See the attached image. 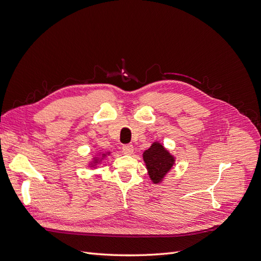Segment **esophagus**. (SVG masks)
I'll list each match as a JSON object with an SVG mask.
<instances>
[{
	"mask_svg": "<svg viewBox=\"0 0 261 261\" xmlns=\"http://www.w3.org/2000/svg\"><path fill=\"white\" fill-rule=\"evenodd\" d=\"M122 151L124 154H132L134 151V147L133 145H124L122 147Z\"/></svg>",
	"mask_w": 261,
	"mask_h": 261,
	"instance_id": "obj_1",
	"label": "esophagus"
}]
</instances>
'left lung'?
Returning a JSON list of instances; mask_svg holds the SVG:
<instances>
[{
	"mask_svg": "<svg viewBox=\"0 0 261 261\" xmlns=\"http://www.w3.org/2000/svg\"><path fill=\"white\" fill-rule=\"evenodd\" d=\"M148 174L153 184H159L163 180L167 173L172 169L175 162L169 150L165 149L160 143H153L143 154Z\"/></svg>",
	"mask_w": 261,
	"mask_h": 261,
	"instance_id": "8db88e82",
	"label": "left lung"
}]
</instances>
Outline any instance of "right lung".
Wrapping results in <instances>:
<instances>
[{
	"label": "right lung",
	"instance_id": "1",
	"mask_svg": "<svg viewBox=\"0 0 261 261\" xmlns=\"http://www.w3.org/2000/svg\"><path fill=\"white\" fill-rule=\"evenodd\" d=\"M100 154H101V156L100 158H93V161L92 162H90L89 163V165H90V168H94V167H96V165L102 160V159H103V158L105 156H107V154H110V152H107V153H101L100 152Z\"/></svg>",
	"mask_w": 261,
	"mask_h": 261
}]
</instances>
